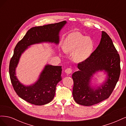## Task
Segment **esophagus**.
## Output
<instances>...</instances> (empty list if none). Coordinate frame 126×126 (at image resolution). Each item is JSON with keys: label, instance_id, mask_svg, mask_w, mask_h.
Returning a JSON list of instances; mask_svg holds the SVG:
<instances>
[{"label": "esophagus", "instance_id": "obj_1", "mask_svg": "<svg viewBox=\"0 0 126 126\" xmlns=\"http://www.w3.org/2000/svg\"><path fill=\"white\" fill-rule=\"evenodd\" d=\"M72 70L71 68H68L65 70V72L67 74H70L71 73H72Z\"/></svg>", "mask_w": 126, "mask_h": 126}]
</instances>
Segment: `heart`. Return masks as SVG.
<instances>
[{
  "instance_id": "heart-1",
  "label": "heart",
  "mask_w": 126,
  "mask_h": 126,
  "mask_svg": "<svg viewBox=\"0 0 126 126\" xmlns=\"http://www.w3.org/2000/svg\"><path fill=\"white\" fill-rule=\"evenodd\" d=\"M63 48L66 52H73L74 59L78 62H84L93 54L94 44L89 37L74 32L70 33L64 40Z\"/></svg>"
}]
</instances>
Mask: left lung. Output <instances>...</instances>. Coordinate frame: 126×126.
Masks as SVG:
<instances>
[{
  "instance_id": "1",
  "label": "left lung",
  "mask_w": 126,
  "mask_h": 126,
  "mask_svg": "<svg viewBox=\"0 0 126 126\" xmlns=\"http://www.w3.org/2000/svg\"><path fill=\"white\" fill-rule=\"evenodd\" d=\"M120 59L111 39L105 32H102L98 46L90 58L78 64L79 71L72 74V95L75 101L85 106L97 104L109 97L116 87L120 74ZM105 70L108 79L96 90L89 85L91 76L96 71Z\"/></svg>"
}]
</instances>
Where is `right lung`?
<instances>
[{
    "mask_svg": "<svg viewBox=\"0 0 126 126\" xmlns=\"http://www.w3.org/2000/svg\"><path fill=\"white\" fill-rule=\"evenodd\" d=\"M66 23L65 21L43 26L34 27L27 32L18 42L10 61L9 71L10 80L15 92L22 99L35 105H44L54 98L56 87L62 80V66L47 65L35 84L25 86L16 78L15 69L21 54L29 46L44 41L59 43V32Z\"/></svg>",
    "mask_w": 126,
    "mask_h": 126,
    "instance_id": "add662e5",
    "label": "right lung"
}]
</instances>
